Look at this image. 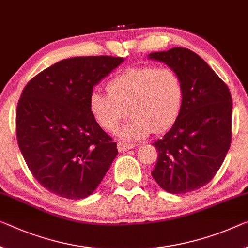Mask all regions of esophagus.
<instances>
[{"label": "esophagus", "instance_id": "esophagus-1", "mask_svg": "<svg viewBox=\"0 0 248 248\" xmlns=\"http://www.w3.org/2000/svg\"><path fill=\"white\" fill-rule=\"evenodd\" d=\"M135 145L133 143H126V142H117V150L119 152H126L128 150H131V148L134 147Z\"/></svg>", "mask_w": 248, "mask_h": 248}]
</instances>
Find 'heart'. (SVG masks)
Returning a JSON list of instances; mask_svg holds the SVG:
<instances>
[{
  "label": "heart",
  "instance_id": "obj_1",
  "mask_svg": "<svg viewBox=\"0 0 248 248\" xmlns=\"http://www.w3.org/2000/svg\"><path fill=\"white\" fill-rule=\"evenodd\" d=\"M108 91L109 95L91 94V113L102 128L113 131L128 109L132 119L116 131L124 140L167 131L180 115L184 98L180 76L155 66L128 68L108 83Z\"/></svg>",
  "mask_w": 248,
  "mask_h": 248
}]
</instances>
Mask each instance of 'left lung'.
<instances>
[{
  "instance_id": "1",
  "label": "left lung",
  "mask_w": 248,
  "mask_h": 248,
  "mask_svg": "<svg viewBox=\"0 0 248 248\" xmlns=\"http://www.w3.org/2000/svg\"><path fill=\"white\" fill-rule=\"evenodd\" d=\"M180 76L184 98L177 120L161 140L152 176L172 194L199 189L214 177L232 140V96L227 85L196 53L185 47L148 54Z\"/></svg>"
}]
</instances>
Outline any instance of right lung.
Returning a JSON list of instances; mask_svg holds the SVG:
<instances>
[{
  "label": "right lung",
  "mask_w": 248,
  "mask_h": 248,
  "mask_svg": "<svg viewBox=\"0 0 248 248\" xmlns=\"http://www.w3.org/2000/svg\"><path fill=\"white\" fill-rule=\"evenodd\" d=\"M123 62L113 56L65 59L34 76L23 90L16 112L18 147L48 192L85 199L119 154L91 113L90 96Z\"/></svg>",
  "instance_id": "right-lung-1"
}]
</instances>
